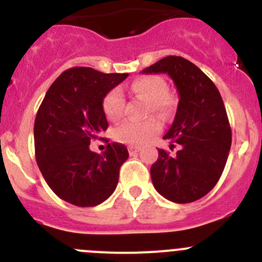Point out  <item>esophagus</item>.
<instances>
[{
    "mask_svg": "<svg viewBox=\"0 0 262 262\" xmlns=\"http://www.w3.org/2000/svg\"><path fill=\"white\" fill-rule=\"evenodd\" d=\"M139 151H140V148H139V147H133V145H129V147H128V154L129 155H135V154H138Z\"/></svg>",
    "mask_w": 262,
    "mask_h": 262,
    "instance_id": "esophagus-1",
    "label": "esophagus"
}]
</instances>
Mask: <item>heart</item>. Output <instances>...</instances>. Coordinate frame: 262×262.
Returning a JSON list of instances; mask_svg holds the SVG:
<instances>
[{
    "instance_id": "b5f03b06",
    "label": "heart",
    "mask_w": 262,
    "mask_h": 262,
    "mask_svg": "<svg viewBox=\"0 0 262 262\" xmlns=\"http://www.w3.org/2000/svg\"><path fill=\"white\" fill-rule=\"evenodd\" d=\"M129 89L136 96L148 101V113H155L161 118H168L176 107V98L166 90L165 81L159 76H143L134 80ZM102 110L108 120H118L123 115L124 97L119 88H114L106 93L102 99ZM161 123L156 118H148L142 122L126 120L113 131V138L119 143L143 145L160 133Z\"/></svg>"
}]
</instances>
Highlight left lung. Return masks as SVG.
Masks as SVG:
<instances>
[{
    "label": "left lung",
    "mask_w": 262,
    "mask_h": 262,
    "mask_svg": "<svg viewBox=\"0 0 262 262\" xmlns=\"http://www.w3.org/2000/svg\"><path fill=\"white\" fill-rule=\"evenodd\" d=\"M143 73H168L180 94L174 122L164 136L180 151L159 149L151 166L154 186L172 202H194L216 185L230 152L232 134L223 99L214 82L181 56L164 57Z\"/></svg>",
    "instance_id": "1"
}]
</instances>
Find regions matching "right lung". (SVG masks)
Masks as SVG:
<instances>
[{
  "label": "right lung",
  "mask_w": 262,
  "mask_h": 262,
  "mask_svg": "<svg viewBox=\"0 0 262 262\" xmlns=\"http://www.w3.org/2000/svg\"><path fill=\"white\" fill-rule=\"evenodd\" d=\"M127 76L75 67L46 93L34 124L35 157L46 182L62 201L93 207L114 193L128 157L126 145L111 143L102 155L89 145L108 127L103 97Z\"/></svg>",
  "instance_id": "1"
}]
</instances>
